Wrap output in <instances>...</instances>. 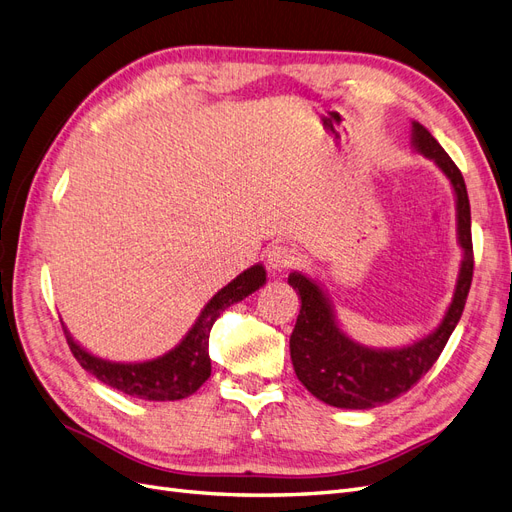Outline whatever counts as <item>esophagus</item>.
<instances>
[{
	"label": "esophagus",
	"mask_w": 512,
	"mask_h": 512,
	"mask_svg": "<svg viewBox=\"0 0 512 512\" xmlns=\"http://www.w3.org/2000/svg\"><path fill=\"white\" fill-rule=\"evenodd\" d=\"M267 265L273 273L286 271V269L297 265V254H294L290 245H273L267 252Z\"/></svg>",
	"instance_id": "obj_1"
}]
</instances>
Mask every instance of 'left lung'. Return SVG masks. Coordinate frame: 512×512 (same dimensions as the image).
I'll return each instance as SVG.
<instances>
[{
  "instance_id": "left-lung-1",
  "label": "left lung",
  "mask_w": 512,
  "mask_h": 512,
  "mask_svg": "<svg viewBox=\"0 0 512 512\" xmlns=\"http://www.w3.org/2000/svg\"><path fill=\"white\" fill-rule=\"evenodd\" d=\"M410 145L416 153L436 164L453 188L457 243L461 247L453 299L438 327L421 339L401 348H374L356 342L342 329L329 292L316 277L292 271L288 284L301 297V312L290 335L294 374L309 393L333 408L369 410L389 404L412 389L438 361L466 307L474 271L472 215L466 181L442 145L418 121H412Z\"/></svg>"
}]
</instances>
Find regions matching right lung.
<instances>
[{
  "mask_svg": "<svg viewBox=\"0 0 512 512\" xmlns=\"http://www.w3.org/2000/svg\"><path fill=\"white\" fill-rule=\"evenodd\" d=\"M267 284V271L260 265H252L228 282L200 309L198 318L183 335L181 342L168 352L147 361H108L102 356L83 348L64 322V333L68 346L76 361L85 371L96 376L100 382L130 397L147 401H177L194 395L205 380L211 376L209 359V333L213 322L226 307L250 297L252 292Z\"/></svg>",
  "mask_w": 512,
  "mask_h": 512,
  "instance_id": "obj_1",
  "label": "right lung"
}]
</instances>
